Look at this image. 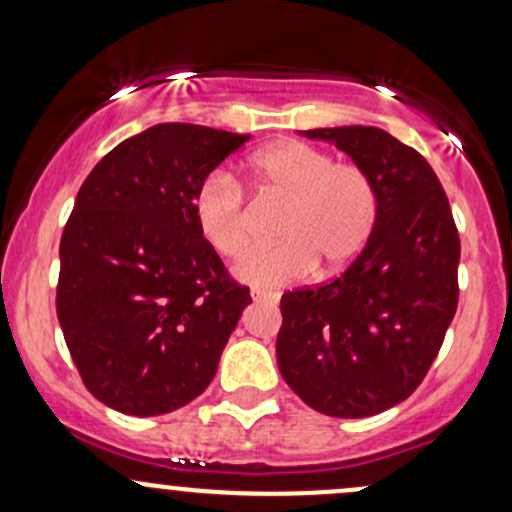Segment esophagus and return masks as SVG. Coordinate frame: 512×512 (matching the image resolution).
Masks as SVG:
<instances>
[{
  "label": "esophagus",
  "instance_id": "34e87169",
  "mask_svg": "<svg viewBox=\"0 0 512 512\" xmlns=\"http://www.w3.org/2000/svg\"><path fill=\"white\" fill-rule=\"evenodd\" d=\"M250 296H252V301H257V303H279V293H267L260 289H252Z\"/></svg>",
  "mask_w": 512,
  "mask_h": 512
}]
</instances>
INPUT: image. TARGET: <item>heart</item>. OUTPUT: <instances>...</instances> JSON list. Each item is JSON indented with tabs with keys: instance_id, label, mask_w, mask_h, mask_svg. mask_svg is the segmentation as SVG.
<instances>
[{
	"instance_id": "obj_1",
	"label": "heart",
	"mask_w": 512,
	"mask_h": 512,
	"mask_svg": "<svg viewBox=\"0 0 512 512\" xmlns=\"http://www.w3.org/2000/svg\"><path fill=\"white\" fill-rule=\"evenodd\" d=\"M250 175L262 199L284 202L276 245L248 252L238 262L240 281L276 289L303 279L317 267L342 269L363 245L378 219L373 180L354 163H334L330 154L303 142H276L250 158ZM199 236L219 255L236 260L252 238V216L238 180L211 170L192 197Z\"/></svg>"
}]
</instances>
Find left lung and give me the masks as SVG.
Wrapping results in <instances>:
<instances>
[{"mask_svg": "<svg viewBox=\"0 0 512 512\" xmlns=\"http://www.w3.org/2000/svg\"><path fill=\"white\" fill-rule=\"evenodd\" d=\"M373 180L378 219L337 279L281 296L276 363L308 407L363 419L404 402L436 361L457 310L460 236L419 151L378 127L301 132Z\"/></svg>", "mask_w": 512, "mask_h": 512, "instance_id": "obj_1", "label": "left lung"}]
</instances>
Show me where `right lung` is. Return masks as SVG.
I'll return each mask as SVG.
<instances>
[{
	"instance_id": "right-lung-1",
	"label": "right lung",
	"mask_w": 512,
	"mask_h": 512,
	"mask_svg": "<svg viewBox=\"0 0 512 512\" xmlns=\"http://www.w3.org/2000/svg\"><path fill=\"white\" fill-rule=\"evenodd\" d=\"M250 134L163 122L117 144L76 195L57 320L105 407L158 416L202 395L252 303L199 236L192 197Z\"/></svg>"
}]
</instances>
